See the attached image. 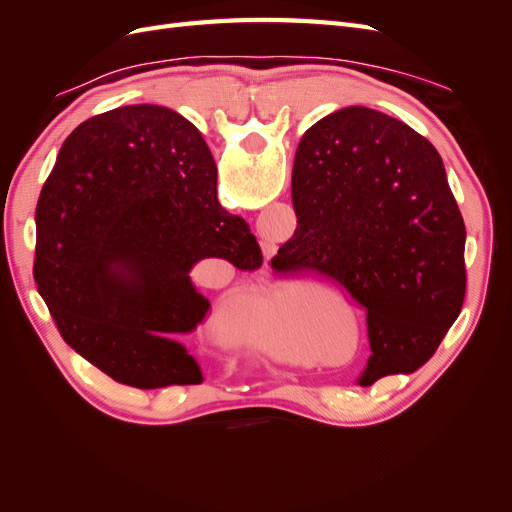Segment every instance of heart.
Returning <instances> with one entry per match:
<instances>
[{
  "label": "heart",
  "instance_id": "obj_1",
  "mask_svg": "<svg viewBox=\"0 0 512 512\" xmlns=\"http://www.w3.org/2000/svg\"><path fill=\"white\" fill-rule=\"evenodd\" d=\"M265 316H267L271 329H273V335H271L273 342L280 344V342H284L286 333L290 331V324L297 320L299 312H297V307H294V305H288V303L280 301V303L269 305Z\"/></svg>",
  "mask_w": 512,
  "mask_h": 512
}]
</instances>
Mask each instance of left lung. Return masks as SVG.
<instances>
[{
	"label": "left lung",
	"mask_w": 512,
	"mask_h": 512,
	"mask_svg": "<svg viewBox=\"0 0 512 512\" xmlns=\"http://www.w3.org/2000/svg\"><path fill=\"white\" fill-rule=\"evenodd\" d=\"M297 230L271 267L316 271L365 307L361 386L425 365L466 297V224L440 153L365 106L322 117L292 166Z\"/></svg>",
	"instance_id": "left-lung-1"
}]
</instances>
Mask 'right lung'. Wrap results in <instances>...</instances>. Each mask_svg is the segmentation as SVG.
Returning <instances> with one entry per match:
<instances>
[{"instance_id": "obj_1", "label": "right lung", "mask_w": 512, "mask_h": 512, "mask_svg": "<svg viewBox=\"0 0 512 512\" xmlns=\"http://www.w3.org/2000/svg\"><path fill=\"white\" fill-rule=\"evenodd\" d=\"M209 256L262 265L250 226L220 205L218 168L192 121L132 104L66 138L38 200L34 280L83 359L136 389L203 382L181 339L209 309L190 280Z\"/></svg>"}]
</instances>
